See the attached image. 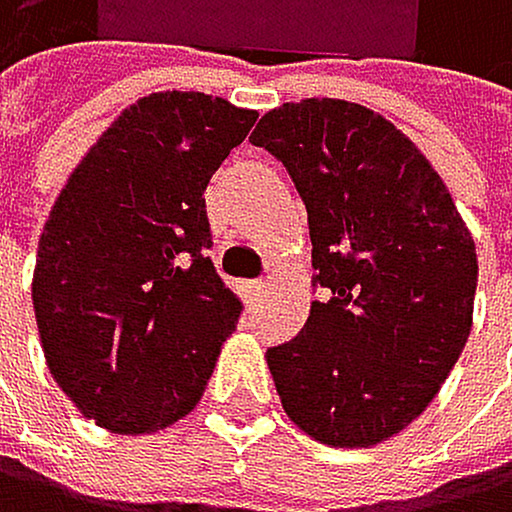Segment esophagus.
I'll use <instances>...</instances> for the list:
<instances>
[{"mask_svg":"<svg viewBox=\"0 0 512 512\" xmlns=\"http://www.w3.org/2000/svg\"><path fill=\"white\" fill-rule=\"evenodd\" d=\"M264 289H267L264 283H245V286H242V292H245V299H248V302H258L261 295H264Z\"/></svg>","mask_w":512,"mask_h":512,"instance_id":"esophagus-1","label":"esophagus"}]
</instances>
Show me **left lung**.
<instances>
[{"instance_id": "1", "label": "left lung", "mask_w": 512, "mask_h": 512, "mask_svg": "<svg viewBox=\"0 0 512 512\" xmlns=\"http://www.w3.org/2000/svg\"><path fill=\"white\" fill-rule=\"evenodd\" d=\"M308 210L314 283L295 340L267 349L286 415L327 447L390 441L428 409L472 330L478 258L444 179L349 100L270 109L251 135Z\"/></svg>"}]
</instances>
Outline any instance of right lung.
I'll list each match as a JSON object with an SVG mask.
<instances>
[{
  "label": "right lung",
  "instance_id": "right-lung-1",
  "mask_svg": "<svg viewBox=\"0 0 512 512\" xmlns=\"http://www.w3.org/2000/svg\"><path fill=\"white\" fill-rule=\"evenodd\" d=\"M258 112L198 90L141 97L68 176L34 267L53 381L112 434H150L198 406L242 302L207 248L204 188Z\"/></svg>",
  "mask_w": 512,
  "mask_h": 512
}]
</instances>
